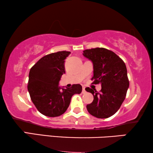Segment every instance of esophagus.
Wrapping results in <instances>:
<instances>
[{"mask_svg":"<svg viewBox=\"0 0 153 153\" xmlns=\"http://www.w3.org/2000/svg\"><path fill=\"white\" fill-rule=\"evenodd\" d=\"M86 93V91H85V87H83V90H82V93Z\"/></svg>","mask_w":153,"mask_h":153,"instance_id":"obj_1","label":"esophagus"}]
</instances>
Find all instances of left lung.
Returning <instances> with one entry per match:
<instances>
[{"mask_svg":"<svg viewBox=\"0 0 153 153\" xmlns=\"http://www.w3.org/2000/svg\"><path fill=\"white\" fill-rule=\"evenodd\" d=\"M83 55L93 64V83L102 85L100 93L85 88L94 97L86 106L88 111L96 118H109L118 111L126 97L129 85L126 65L114 52L104 48L84 50Z\"/></svg>","mask_w":153,"mask_h":153,"instance_id":"8db88e82","label":"left lung"}]
</instances>
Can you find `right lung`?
<instances>
[{
    "mask_svg": "<svg viewBox=\"0 0 153 153\" xmlns=\"http://www.w3.org/2000/svg\"><path fill=\"white\" fill-rule=\"evenodd\" d=\"M70 54L66 51L48 54L29 72L28 91L30 99L39 112L46 116H61L68 109L72 96L82 91L80 84H74L70 88L59 86L61 76L65 73V60Z\"/></svg>",
    "mask_w": 153,
    "mask_h": 153,
    "instance_id": "right-lung-1",
    "label": "right lung"
}]
</instances>
